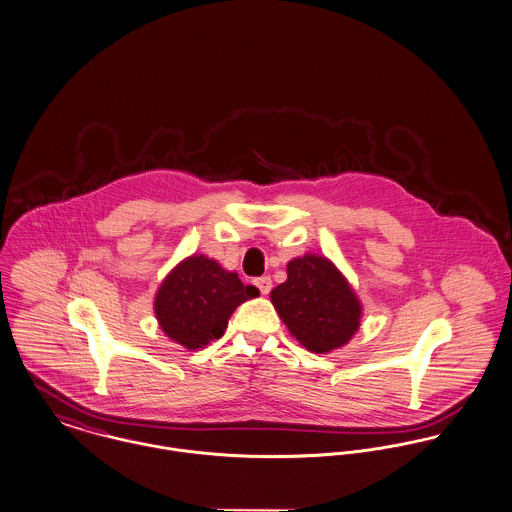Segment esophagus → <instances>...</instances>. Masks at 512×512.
<instances>
[{
    "mask_svg": "<svg viewBox=\"0 0 512 512\" xmlns=\"http://www.w3.org/2000/svg\"><path fill=\"white\" fill-rule=\"evenodd\" d=\"M257 288L261 290V294H269L271 292V288H273V281H271V277H259L257 281Z\"/></svg>",
    "mask_w": 512,
    "mask_h": 512,
    "instance_id": "34e87169",
    "label": "esophagus"
}]
</instances>
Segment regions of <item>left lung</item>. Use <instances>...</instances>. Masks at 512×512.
I'll list each match as a JSON object with an SVG mask.
<instances>
[{"label":"left lung","mask_w":512,"mask_h":512,"mask_svg":"<svg viewBox=\"0 0 512 512\" xmlns=\"http://www.w3.org/2000/svg\"><path fill=\"white\" fill-rule=\"evenodd\" d=\"M286 281L273 288L271 302L288 332L312 353H330L353 338L361 302L332 261L304 255L286 265Z\"/></svg>","instance_id":"left-lung-1"}]
</instances>
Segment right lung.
Instances as JSON below:
<instances>
[{
	"label": "right lung",
	"instance_id": "obj_1",
	"mask_svg": "<svg viewBox=\"0 0 512 512\" xmlns=\"http://www.w3.org/2000/svg\"><path fill=\"white\" fill-rule=\"evenodd\" d=\"M259 290L214 259L192 255L180 261L155 296V314L167 338L194 351L220 340L233 310Z\"/></svg>",
	"mask_w": 512,
	"mask_h": 512
}]
</instances>
